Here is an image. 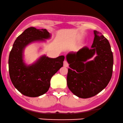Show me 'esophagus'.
I'll list each match as a JSON object with an SVG mask.
<instances>
[{
	"instance_id": "esophagus-1",
	"label": "esophagus",
	"mask_w": 123,
	"mask_h": 123,
	"mask_svg": "<svg viewBox=\"0 0 123 123\" xmlns=\"http://www.w3.org/2000/svg\"><path fill=\"white\" fill-rule=\"evenodd\" d=\"M63 63H64V67H68V64L66 60H64Z\"/></svg>"
}]
</instances>
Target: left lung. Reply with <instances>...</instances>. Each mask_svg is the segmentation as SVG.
Wrapping results in <instances>:
<instances>
[{
  "label": "left lung",
  "mask_w": 123,
  "mask_h": 123,
  "mask_svg": "<svg viewBox=\"0 0 123 123\" xmlns=\"http://www.w3.org/2000/svg\"><path fill=\"white\" fill-rule=\"evenodd\" d=\"M91 48L84 47L67 55L68 63L67 83L69 90L79 98L94 96L107 87L112 75L113 57L108 40L94 30ZM95 55V56L94 55ZM93 56V59L91 60Z\"/></svg>",
  "instance_id": "8db88e82"
}]
</instances>
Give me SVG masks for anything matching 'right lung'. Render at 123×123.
<instances>
[{
  "label": "right lung",
  "instance_id": "obj_1",
  "mask_svg": "<svg viewBox=\"0 0 123 123\" xmlns=\"http://www.w3.org/2000/svg\"><path fill=\"white\" fill-rule=\"evenodd\" d=\"M45 29L28 28L15 40L8 59L9 74L14 87L23 95L35 98L48 91L52 77L63 66L64 56L51 58L40 56L35 62L27 64L24 52L26 47L34 43H43L51 39Z\"/></svg>",
  "mask_w": 123,
  "mask_h": 123
}]
</instances>
